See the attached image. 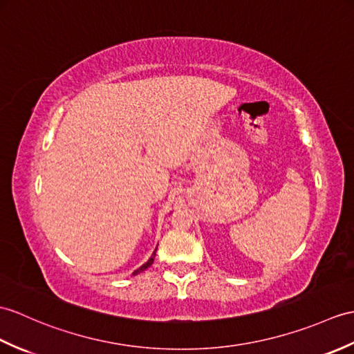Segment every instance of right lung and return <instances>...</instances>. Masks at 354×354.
I'll return each instance as SVG.
<instances>
[{
    "label": "right lung",
    "instance_id": "1",
    "mask_svg": "<svg viewBox=\"0 0 354 354\" xmlns=\"http://www.w3.org/2000/svg\"><path fill=\"white\" fill-rule=\"evenodd\" d=\"M155 253H157V248H155V250H153V253H152V257L147 259V262H145V264L140 267V268H137L134 273H133V276H136V274H138V273H142V271H145L147 267H151L152 266V262H153V258H155Z\"/></svg>",
    "mask_w": 354,
    "mask_h": 354
}]
</instances>
